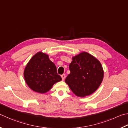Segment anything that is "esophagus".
Segmentation results:
<instances>
[{
  "instance_id": "esophagus-1",
  "label": "esophagus",
  "mask_w": 128,
  "mask_h": 128,
  "mask_svg": "<svg viewBox=\"0 0 128 128\" xmlns=\"http://www.w3.org/2000/svg\"><path fill=\"white\" fill-rule=\"evenodd\" d=\"M61 77H62V80H64L65 78H66V74H62V75L61 76Z\"/></svg>"
}]
</instances>
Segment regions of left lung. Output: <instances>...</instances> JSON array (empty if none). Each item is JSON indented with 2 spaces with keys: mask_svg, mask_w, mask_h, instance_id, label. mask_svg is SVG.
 <instances>
[{
  "mask_svg": "<svg viewBox=\"0 0 128 128\" xmlns=\"http://www.w3.org/2000/svg\"><path fill=\"white\" fill-rule=\"evenodd\" d=\"M69 68L70 73L65 82L78 97L93 94L103 80L104 73L101 64L88 52H81L73 57Z\"/></svg>",
  "mask_w": 128,
  "mask_h": 128,
  "instance_id": "8db88e82",
  "label": "left lung"
}]
</instances>
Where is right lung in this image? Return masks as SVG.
Listing matches in <instances>:
<instances>
[{
  "label": "right lung",
  "instance_id": "right-lung-1",
  "mask_svg": "<svg viewBox=\"0 0 128 128\" xmlns=\"http://www.w3.org/2000/svg\"><path fill=\"white\" fill-rule=\"evenodd\" d=\"M24 77L28 87L40 94L47 92L55 83L62 80L55 65L47 54L42 52L37 53L28 62Z\"/></svg>",
  "mask_w": 128,
  "mask_h": 128
}]
</instances>
